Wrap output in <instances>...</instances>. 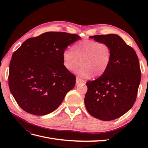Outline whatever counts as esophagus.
I'll return each mask as SVG.
<instances>
[{
	"instance_id": "obj_1",
	"label": "esophagus",
	"mask_w": 148,
	"mask_h": 148,
	"mask_svg": "<svg viewBox=\"0 0 148 148\" xmlns=\"http://www.w3.org/2000/svg\"><path fill=\"white\" fill-rule=\"evenodd\" d=\"M78 79H79L78 78H77V81H78ZM78 81H79V80H78Z\"/></svg>"
}]
</instances>
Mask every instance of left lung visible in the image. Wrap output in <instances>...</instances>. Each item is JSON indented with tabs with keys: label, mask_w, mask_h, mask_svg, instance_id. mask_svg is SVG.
<instances>
[{
	"label": "left lung",
	"mask_w": 148,
	"mask_h": 148,
	"mask_svg": "<svg viewBox=\"0 0 148 148\" xmlns=\"http://www.w3.org/2000/svg\"><path fill=\"white\" fill-rule=\"evenodd\" d=\"M79 39L75 34L47 32L26 40L13 52L8 85L23 110L35 115L50 114L74 88L76 77L64 65V53Z\"/></svg>",
	"instance_id": "obj_1"
}]
</instances>
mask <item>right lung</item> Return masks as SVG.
Returning a JSON list of instances; mask_svg holds the SVG:
<instances>
[{"label":"right lung","instance_id":"right-lung-1","mask_svg":"<svg viewBox=\"0 0 148 148\" xmlns=\"http://www.w3.org/2000/svg\"><path fill=\"white\" fill-rule=\"evenodd\" d=\"M110 51L104 72L95 81L86 83L84 104L92 117L104 121L120 117L135 103L141 81L137 55L119 36L114 34L90 36Z\"/></svg>","mask_w":148,"mask_h":148}]
</instances>
